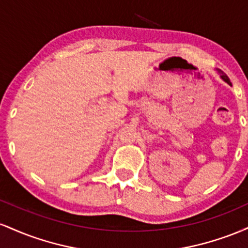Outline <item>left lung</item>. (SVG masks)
I'll return each instance as SVG.
<instances>
[{"mask_svg": "<svg viewBox=\"0 0 248 248\" xmlns=\"http://www.w3.org/2000/svg\"><path fill=\"white\" fill-rule=\"evenodd\" d=\"M216 71H217V72L219 73V76H220V78L223 79V80H224L225 82H227V84H229L230 86H232V84H231V81H230L229 77H227L226 75H225V73L223 72V71H220V70H219V69H217V70H216Z\"/></svg>", "mask_w": 248, "mask_h": 248, "instance_id": "8db88e82", "label": "left lung"}]
</instances>
